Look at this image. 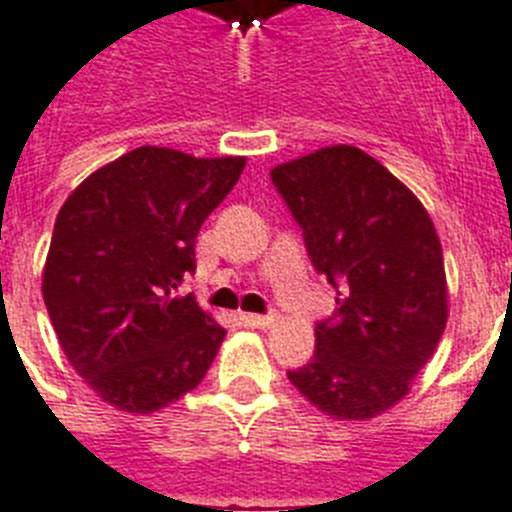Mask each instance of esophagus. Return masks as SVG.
Here are the masks:
<instances>
[{
	"label": "esophagus",
	"mask_w": 512,
	"mask_h": 512,
	"mask_svg": "<svg viewBox=\"0 0 512 512\" xmlns=\"http://www.w3.org/2000/svg\"><path fill=\"white\" fill-rule=\"evenodd\" d=\"M239 322L244 324V327H257V330H265V327H270V324L275 322L273 314H239Z\"/></svg>",
	"instance_id": "34e87169"
}]
</instances>
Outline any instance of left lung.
Returning a JSON list of instances; mask_svg holds the SVG:
<instances>
[{"mask_svg":"<svg viewBox=\"0 0 512 512\" xmlns=\"http://www.w3.org/2000/svg\"><path fill=\"white\" fill-rule=\"evenodd\" d=\"M304 231L314 270L337 291L317 350L288 381L335 420H368L410 391L448 319L441 239L407 185L348 144L270 172Z\"/></svg>","mask_w":512,"mask_h":512,"instance_id":"8db88e82","label":"left lung"}]
</instances>
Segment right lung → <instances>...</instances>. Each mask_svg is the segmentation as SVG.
<instances>
[{
	"label": "right lung",
	"mask_w": 512,
	"mask_h": 512,
	"mask_svg": "<svg viewBox=\"0 0 512 512\" xmlns=\"http://www.w3.org/2000/svg\"><path fill=\"white\" fill-rule=\"evenodd\" d=\"M244 157L139 146L66 198L43 268V301L74 371L123 412L149 415L201 384L226 330L180 283L195 237Z\"/></svg>",
	"instance_id": "right-lung-1"
}]
</instances>
